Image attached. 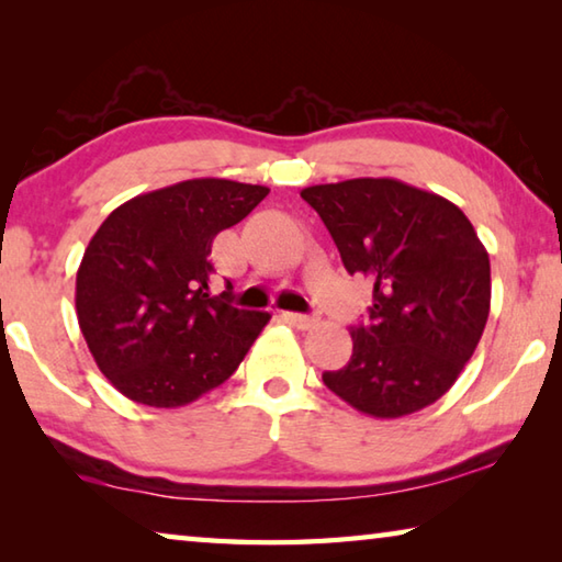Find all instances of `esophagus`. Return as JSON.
<instances>
[{"instance_id":"34e87169","label":"esophagus","mask_w":562,"mask_h":562,"mask_svg":"<svg viewBox=\"0 0 562 562\" xmlns=\"http://www.w3.org/2000/svg\"><path fill=\"white\" fill-rule=\"evenodd\" d=\"M284 322H290L292 327H297V329H315L317 325H319V319L317 317H312V315H297V312H284Z\"/></svg>"}]
</instances>
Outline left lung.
Returning a JSON list of instances; mask_svg holds the SVG:
<instances>
[{"mask_svg":"<svg viewBox=\"0 0 562 562\" xmlns=\"http://www.w3.org/2000/svg\"><path fill=\"white\" fill-rule=\"evenodd\" d=\"M349 274L374 280L351 357L322 382L357 412L398 418L434 404L473 357L491 310V262L459 205L396 178H351L300 193Z\"/></svg>","mask_w":562,"mask_h":562,"instance_id":"8db88e82","label":"left lung"}]
</instances>
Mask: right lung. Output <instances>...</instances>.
Instances as JSON below:
<instances>
[{
	"label": "right lung",
	"instance_id": "obj_1",
	"mask_svg": "<svg viewBox=\"0 0 562 562\" xmlns=\"http://www.w3.org/2000/svg\"><path fill=\"white\" fill-rule=\"evenodd\" d=\"M270 188L193 178L119 205L76 272V317L103 376L131 402L176 408L221 386L270 322L213 297L215 235Z\"/></svg>",
	"mask_w": 562,
	"mask_h": 562
}]
</instances>
